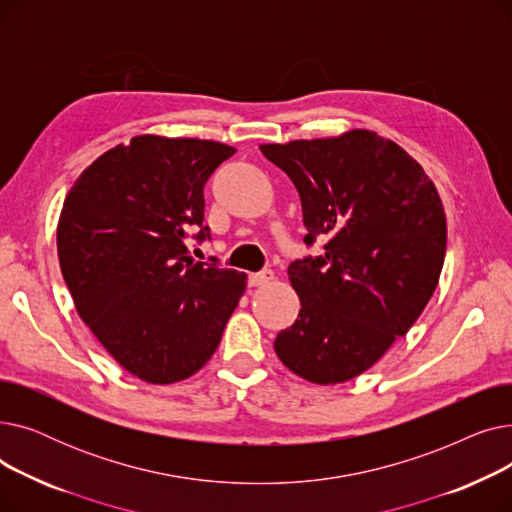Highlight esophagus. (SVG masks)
<instances>
[{"instance_id": "1", "label": "esophagus", "mask_w": 512, "mask_h": 512, "mask_svg": "<svg viewBox=\"0 0 512 512\" xmlns=\"http://www.w3.org/2000/svg\"><path fill=\"white\" fill-rule=\"evenodd\" d=\"M274 278V272L272 270H263V272H255V274H249V284L251 286H263Z\"/></svg>"}]
</instances>
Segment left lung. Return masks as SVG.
Listing matches in <instances>:
<instances>
[{"label":"left lung","mask_w":512,"mask_h":512,"mask_svg":"<svg viewBox=\"0 0 512 512\" xmlns=\"http://www.w3.org/2000/svg\"><path fill=\"white\" fill-rule=\"evenodd\" d=\"M259 149L297 186L305 245L326 242L288 267L301 311L276 353L313 384L353 380L432 299L446 255L440 195L405 149L371 130Z\"/></svg>","instance_id":"8db88e82"}]
</instances>
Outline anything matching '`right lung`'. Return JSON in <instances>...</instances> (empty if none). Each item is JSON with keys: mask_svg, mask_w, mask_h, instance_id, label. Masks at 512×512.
<instances>
[{"mask_svg": "<svg viewBox=\"0 0 512 512\" xmlns=\"http://www.w3.org/2000/svg\"><path fill=\"white\" fill-rule=\"evenodd\" d=\"M234 147L141 134L97 157L64 201L62 276L80 319L128 373L191 378L215 353L247 276L186 240H209L203 188Z\"/></svg>", "mask_w": 512, "mask_h": 512, "instance_id": "add662e5", "label": "right lung"}]
</instances>
